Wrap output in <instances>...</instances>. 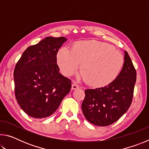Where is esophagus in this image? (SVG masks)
I'll use <instances>...</instances> for the list:
<instances>
[{"label": "esophagus", "mask_w": 149, "mask_h": 149, "mask_svg": "<svg viewBox=\"0 0 149 149\" xmlns=\"http://www.w3.org/2000/svg\"><path fill=\"white\" fill-rule=\"evenodd\" d=\"M79 85H77V84H75V83H74V84H73L72 85V89H74V90L77 89H79Z\"/></svg>", "instance_id": "1"}]
</instances>
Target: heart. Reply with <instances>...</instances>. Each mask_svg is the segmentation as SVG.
Instances as JSON below:
<instances>
[{
    "label": "heart",
    "mask_w": 149,
    "mask_h": 149,
    "mask_svg": "<svg viewBox=\"0 0 149 149\" xmlns=\"http://www.w3.org/2000/svg\"><path fill=\"white\" fill-rule=\"evenodd\" d=\"M56 61L62 74H80L88 85L95 87L107 86L116 79L123 64V56L107 42L89 40L79 41L72 50L62 47L58 52Z\"/></svg>",
    "instance_id": "1"
}]
</instances>
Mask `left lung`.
<instances>
[{"mask_svg":"<svg viewBox=\"0 0 149 149\" xmlns=\"http://www.w3.org/2000/svg\"><path fill=\"white\" fill-rule=\"evenodd\" d=\"M124 60L122 71L112 83L103 87L85 90L82 111L87 120L93 125L112 124L132 104L137 74L126 51Z\"/></svg>","mask_w":149,"mask_h":149,"instance_id":"1","label":"left lung"}]
</instances>
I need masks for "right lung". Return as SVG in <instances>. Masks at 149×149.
<instances>
[{"instance_id": "1", "label": "right lung", "mask_w": 149, "mask_h": 149, "mask_svg": "<svg viewBox=\"0 0 149 149\" xmlns=\"http://www.w3.org/2000/svg\"><path fill=\"white\" fill-rule=\"evenodd\" d=\"M66 39L47 37L25 50L14 72L15 97L34 118L51 116L70 91L71 80L59 73L56 54Z\"/></svg>"}]
</instances>
